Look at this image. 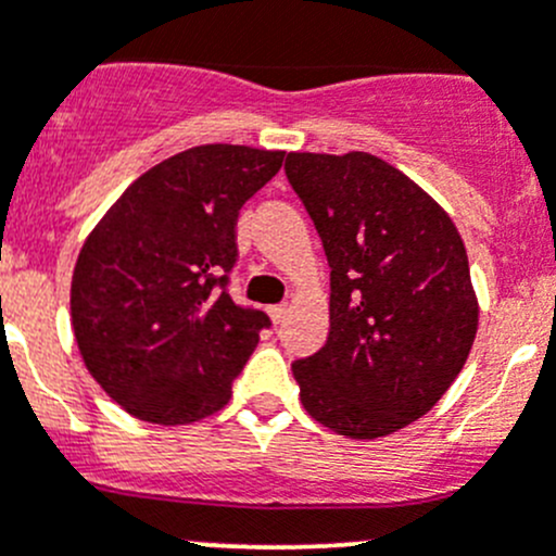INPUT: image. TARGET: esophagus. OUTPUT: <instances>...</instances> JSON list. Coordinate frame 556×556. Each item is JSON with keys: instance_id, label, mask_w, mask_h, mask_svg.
<instances>
[{"instance_id": "1", "label": "esophagus", "mask_w": 556, "mask_h": 556, "mask_svg": "<svg viewBox=\"0 0 556 556\" xmlns=\"http://www.w3.org/2000/svg\"><path fill=\"white\" fill-rule=\"evenodd\" d=\"M285 314H288V306L279 304V306H268V317H271L274 325H279L285 319Z\"/></svg>"}]
</instances>
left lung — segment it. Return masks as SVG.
<instances>
[{
	"label": "left lung",
	"mask_w": 556,
	"mask_h": 556,
	"mask_svg": "<svg viewBox=\"0 0 556 556\" xmlns=\"http://www.w3.org/2000/svg\"><path fill=\"white\" fill-rule=\"evenodd\" d=\"M330 266L328 341L293 363L301 403L374 441L428 414L473 346L479 299L444 206L371 153H288Z\"/></svg>",
	"instance_id": "obj_1"
}]
</instances>
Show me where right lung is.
<instances>
[{
	"instance_id": "right-lung-1",
	"label": "right lung",
	"mask_w": 556,
	"mask_h": 556,
	"mask_svg": "<svg viewBox=\"0 0 556 556\" xmlns=\"http://www.w3.org/2000/svg\"><path fill=\"white\" fill-rule=\"evenodd\" d=\"M285 150L199 144L134 179L77 255V350L123 412L190 425L220 412L268 317L228 295L237 217Z\"/></svg>"
}]
</instances>
